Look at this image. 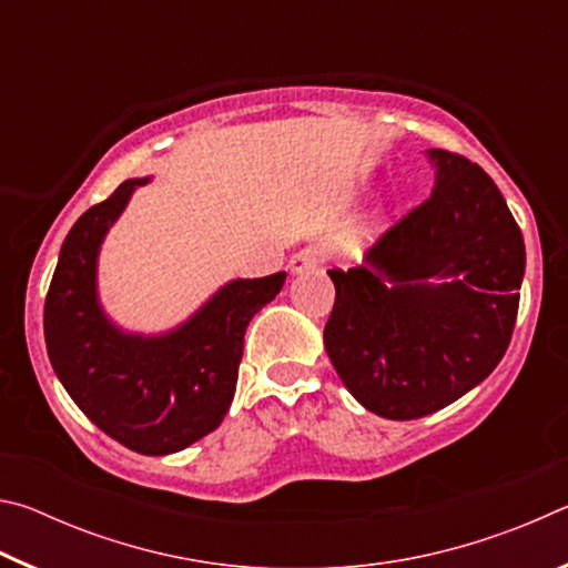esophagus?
Here are the masks:
<instances>
[{"instance_id": "34e87169", "label": "esophagus", "mask_w": 568, "mask_h": 568, "mask_svg": "<svg viewBox=\"0 0 568 568\" xmlns=\"http://www.w3.org/2000/svg\"><path fill=\"white\" fill-rule=\"evenodd\" d=\"M325 261V253L323 247L318 245H307L303 250H297V253H293L291 263H287V267H291V273L297 275V273H307V271H315L321 263Z\"/></svg>"}]
</instances>
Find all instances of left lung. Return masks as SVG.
I'll return each instance as SVG.
<instances>
[{
  "mask_svg": "<svg viewBox=\"0 0 568 568\" xmlns=\"http://www.w3.org/2000/svg\"><path fill=\"white\" fill-rule=\"evenodd\" d=\"M436 185L378 237L361 267L328 271L323 343L353 398L390 420L423 418L476 388L511 343L524 235L476 162L428 150Z\"/></svg>",
  "mask_w": 568,
  "mask_h": 568,
  "instance_id": "obj_1",
  "label": "left lung"
}]
</instances>
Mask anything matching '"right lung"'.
Wrapping results in <instances>:
<instances>
[{
  "label": "right lung",
  "mask_w": 568,
  "mask_h": 568,
  "mask_svg": "<svg viewBox=\"0 0 568 568\" xmlns=\"http://www.w3.org/2000/svg\"><path fill=\"white\" fill-rule=\"evenodd\" d=\"M145 182L124 180L64 237L44 301V343L57 378L94 426L138 454L168 456L223 423L247 323L281 293L285 273L230 281L168 333H124L100 305L98 255Z\"/></svg>",
  "instance_id": "1"
}]
</instances>
